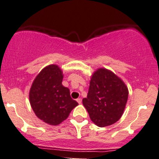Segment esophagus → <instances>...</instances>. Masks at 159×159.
<instances>
[{"mask_svg":"<svg viewBox=\"0 0 159 159\" xmlns=\"http://www.w3.org/2000/svg\"><path fill=\"white\" fill-rule=\"evenodd\" d=\"M77 101H78V103H81V102H82V100H81V98H78V99H77Z\"/></svg>","mask_w":159,"mask_h":159,"instance_id":"esophagus-1","label":"esophagus"}]
</instances>
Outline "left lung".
Instances as JSON below:
<instances>
[{
	"label": "left lung",
	"instance_id": "1",
	"mask_svg": "<svg viewBox=\"0 0 159 159\" xmlns=\"http://www.w3.org/2000/svg\"><path fill=\"white\" fill-rule=\"evenodd\" d=\"M128 95V88L120 77L110 70L100 68L91 75L88 96L82 103L91 121L104 127L121 118Z\"/></svg>",
	"mask_w": 159,
	"mask_h": 159
}]
</instances>
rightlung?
Masks as SVG:
<instances>
[{
    "instance_id": "1",
    "label": "right lung",
    "mask_w": 159,
    "mask_h": 159,
    "mask_svg": "<svg viewBox=\"0 0 159 159\" xmlns=\"http://www.w3.org/2000/svg\"><path fill=\"white\" fill-rule=\"evenodd\" d=\"M63 72L57 65H49L35 78L29 93L30 103L36 116L46 123L57 126L69 116L78 102L61 84Z\"/></svg>"
}]
</instances>
